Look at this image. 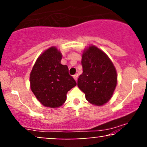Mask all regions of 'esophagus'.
Masks as SVG:
<instances>
[{
	"label": "esophagus",
	"instance_id": "1",
	"mask_svg": "<svg viewBox=\"0 0 147 147\" xmlns=\"http://www.w3.org/2000/svg\"><path fill=\"white\" fill-rule=\"evenodd\" d=\"M78 76H79V75H78V74H75V75H73L74 79H75L76 81L77 80V78H78Z\"/></svg>",
	"mask_w": 147,
	"mask_h": 147
}]
</instances>
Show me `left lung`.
Instances as JSON below:
<instances>
[{"instance_id": "8db88e82", "label": "left lung", "mask_w": 147, "mask_h": 147, "mask_svg": "<svg viewBox=\"0 0 147 147\" xmlns=\"http://www.w3.org/2000/svg\"><path fill=\"white\" fill-rule=\"evenodd\" d=\"M77 86L92 104L102 106L112 97L117 83L116 69L102 50L90 45L84 50Z\"/></svg>"}]
</instances>
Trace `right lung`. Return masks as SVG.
<instances>
[{
    "instance_id": "add662e5",
    "label": "right lung",
    "mask_w": 147,
    "mask_h": 147,
    "mask_svg": "<svg viewBox=\"0 0 147 147\" xmlns=\"http://www.w3.org/2000/svg\"><path fill=\"white\" fill-rule=\"evenodd\" d=\"M62 55L56 47L48 48L38 57L30 72V88L44 106L58 108L66 100L67 92L77 85L62 65Z\"/></svg>"
}]
</instances>
